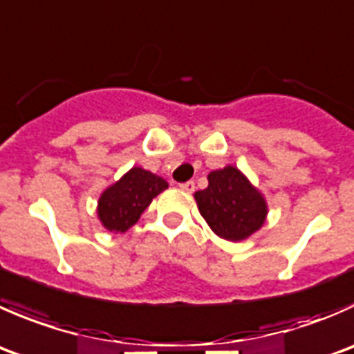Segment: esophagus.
Masks as SVG:
<instances>
[{
	"label": "esophagus",
	"mask_w": 354,
	"mask_h": 354,
	"mask_svg": "<svg viewBox=\"0 0 354 354\" xmlns=\"http://www.w3.org/2000/svg\"><path fill=\"white\" fill-rule=\"evenodd\" d=\"M180 188L183 192H188V194H192V192L195 190V183H194V181H187V183H181Z\"/></svg>",
	"instance_id": "1"
}]
</instances>
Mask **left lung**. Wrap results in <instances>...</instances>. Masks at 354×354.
Instances as JSON below:
<instances>
[{"label":"left lung","mask_w":354,"mask_h":354,"mask_svg":"<svg viewBox=\"0 0 354 354\" xmlns=\"http://www.w3.org/2000/svg\"><path fill=\"white\" fill-rule=\"evenodd\" d=\"M209 185L194 197L209 228L221 239L240 242L249 239L266 221L264 195L235 166L211 171Z\"/></svg>","instance_id":"left-lung-1"}]
</instances>
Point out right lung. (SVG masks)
I'll list each match as a JSON object with an SVG mask.
<instances>
[{
  "mask_svg": "<svg viewBox=\"0 0 354 354\" xmlns=\"http://www.w3.org/2000/svg\"><path fill=\"white\" fill-rule=\"evenodd\" d=\"M167 181L143 167H131L115 183L105 188L98 198L97 214L104 228L112 233H124L140 219Z\"/></svg>",
  "mask_w": 354,
  "mask_h": 354,
  "instance_id": "right-lung-1",
  "label": "right lung"
}]
</instances>
